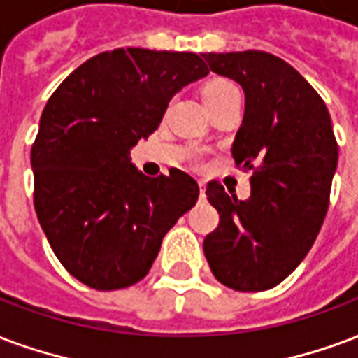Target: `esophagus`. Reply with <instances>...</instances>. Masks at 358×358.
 Masks as SVG:
<instances>
[{"label":"esophagus","instance_id":"esophagus-1","mask_svg":"<svg viewBox=\"0 0 358 358\" xmlns=\"http://www.w3.org/2000/svg\"><path fill=\"white\" fill-rule=\"evenodd\" d=\"M199 192L201 195H205V182H199Z\"/></svg>","mask_w":358,"mask_h":358}]
</instances>
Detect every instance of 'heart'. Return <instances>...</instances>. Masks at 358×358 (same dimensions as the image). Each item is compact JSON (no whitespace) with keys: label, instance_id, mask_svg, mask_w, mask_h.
I'll use <instances>...</instances> for the list:
<instances>
[{"label":"heart","instance_id":"b5f03b06","mask_svg":"<svg viewBox=\"0 0 358 358\" xmlns=\"http://www.w3.org/2000/svg\"><path fill=\"white\" fill-rule=\"evenodd\" d=\"M233 94H239L237 87L229 81V79L224 78H214L210 81H206L203 87H201V96H203V102L210 110L213 106L224 102L226 98L233 96Z\"/></svg>","mask_w":358,"mask_h":358}]
</instances>
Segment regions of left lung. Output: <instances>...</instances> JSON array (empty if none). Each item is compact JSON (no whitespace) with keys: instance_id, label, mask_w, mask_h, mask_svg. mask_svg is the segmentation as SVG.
Here are the masks:
<instances>
[{"instance_id":"left-lung-1","label":"left lung","mask_w":358,"mask_h":358,"mask_svg":"<svg viewBox=\"0 0 358 358\" xmlns=\"http://www.w3.org/2000/svg\"><path fill=\"white\" fill-rule=\"evenodd\" d=\"M203 58L243 87L245 115L231 155L252 171L246 201L216 182L206 187L220 224L203 250L222 285L260 292L300 266L324 222L338 166L332 121L322 98L282 58L264 51Z\"/></svg>"}]
</instances>
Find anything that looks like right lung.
<instances>
[{
	"mask_svg": "<svg viewBox=\"0 0 358 358\" xmlns=\"http://www.w3.org/2000/svg\"><path fill=\"white\" fill-rule=\"evenodd\" d=\"M206 73L195 52L129 47L87 60L49 98L31 145L34 205L60 264L87 287L144 279L166 231L197 203L189 174L150 178L131 150Z\"/></svg>",
	"mask_w": 358,
	"mask_h": 358,
	"instance_id": "1",
	"label": "right lung"
}]
</instances>
